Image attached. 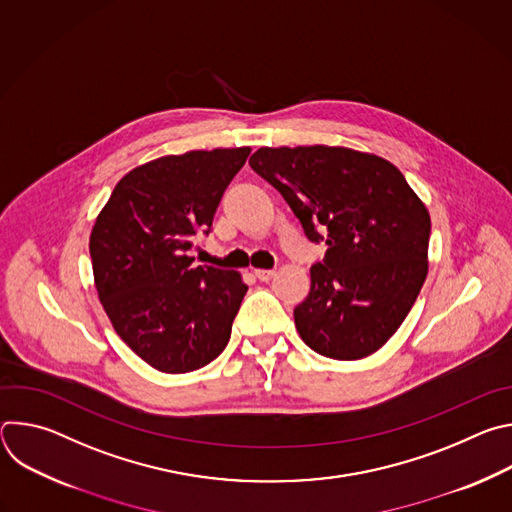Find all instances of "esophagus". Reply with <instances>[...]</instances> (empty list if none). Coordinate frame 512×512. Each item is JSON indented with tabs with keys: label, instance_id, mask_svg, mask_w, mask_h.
I'll return each instance as SVG.
<instances>
[{
	"label": "esophagus",
	"instance_id": "obj_1",
	"mask_svg": "<svg viewBox=\"0 0 512 512\" xmlns=\"http://www.w3.org/2000/svg\"><path fill=\"white\" fill-rule=\"evenodd\" d=\"M253 273H255V277H257L259 281H271V279L277 275L275 269H255Z\"/></svg>",
	"mask_w": 512,
	"mask_h": 512
}]
</instances>
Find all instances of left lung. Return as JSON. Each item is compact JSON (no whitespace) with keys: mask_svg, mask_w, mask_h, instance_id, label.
<instances>
[{"mask_svg":"<svg viewBox=\"0 0 512 512\" xmlns=\"http://www.w3.org/2000/svg\"><path fill=\"white\" fill-rule=\"evenodd\" d=\"M251 168L294 210L326 255L294 310L302 340L334 360L377 352L413 308L427 277L431 218L389 160L340 145L259 148Z\"/></svg>","mask_w":512,"mask_h":512,"instance_id":"left-lung-1","label":"left lung"}]
</instances>
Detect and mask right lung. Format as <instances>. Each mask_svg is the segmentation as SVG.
I'll return each mask as SVG.
<instances>
[{
	"label": "right lung",
	"instance_id": "add662e5",
	"mask_svg": "<svg viewBox=\"0 0 512 512\" xmlns=\"http://www.w3.org/2000/svg\"><path fill=\"white\" fill-rule=\"evenodd\" d=\"M251 148L192 150L127 172L89 239L95 289L119 338L160 373L206 367L231 338L247 294L239 271L194 267L186 251L208 233Z\"/></svg>",
	"mask_w": 512,
	"mask_h": 512
}]
</instances>
